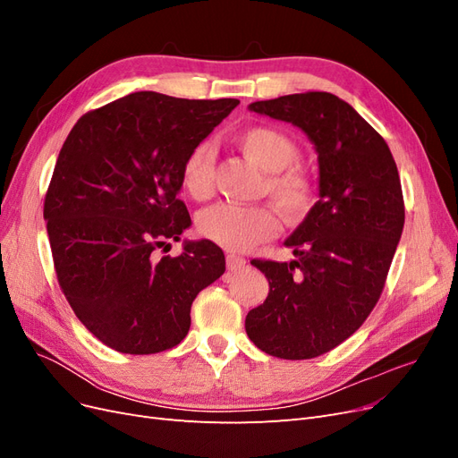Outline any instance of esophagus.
I'll return each mask as SVG.
<instances>
[{
  "label": "esophagus",
  "mask_w": 458,
  "mask_h": 458,
  "mask_svg": "<svg viewBox=\"0 0 458 458\" xmlns=\"http://www.w3.org/2000/svg\"><path fill=\"white\" fill-rule=\"evenodd\" d=\"M225 261H227V269L229 271H239V269H242L246 266V259L241 258V256H234V254H227Z\"/></svg>",
  "instance_id": "1"
}]
</instances>
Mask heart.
<instances>
[{
  "mask_svg": "<svg viewBox=\"0 0 458 458\" xmlns=\"http://www.w3.org/2000/svg\"><path fill=\"white\" fill-rule=\"evenodd\" d=\"M239 150L266 172L267 192L275 206L288 217L300 219L315 202L311 179L296 164L298 145L281 130L254 126L234 137ZM212 148L199 143L189 150L182 165V185L192 199H206L212 191ZM199 231L208 241L231 252L250 250L279 233V217L267 206L217 202L199 214Z\"/></svg>",
  "mask_w": 458,
  "mask_h": 458,
  "instance_id": "obj_1",
  "label": "heart"
}]
</instances>
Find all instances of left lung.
<instances>
[{
    "mask_svg": "<svg viewBox=\"0 0 458 458\" xmlns=\"http://www.w3.org/2000/svg\"><path fill=\"white\" fill-rule=\"evenodd\" d=\"M248 108L308 135L318 200L284 241L296 259L252 261L269 294L248 311L246 335L273 357L311 359L348 340L382 294L405 224L397 165L380 133L332 93L283 95Z\"/></svg>",
    "mask_w": 458,
    "mask_h": 458,
    "instance_id": "1",
    "label": "left lung"
}]
</instances>
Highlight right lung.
Masks as SVG:
<instances>
[{
	"instance_id": "right-lung-1",
	"label": "right lung",
	"mask_w": 458,
	"mask_h": 458,
	"mask_svg": "<svg viewBox=\"0 0 458 458\" xmlns=\"http://www.w3.org/2000/svg\"><path fill=\"white\" fill-rule=\"evenodd\" d=\"M237 99L137 91L81 116L59 152L44 204L55 271L76 317L120 353L172 350L197 294L225 271L212 241L157 248L191 227L182 165Z\"/></svg>"
}]
</instances>
